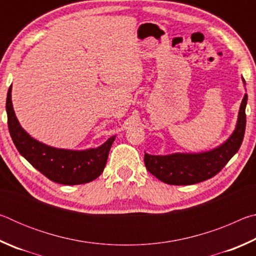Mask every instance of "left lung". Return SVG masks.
<instances>
[{"instance_id": "left-lung-1", "label": "left lung", "mask_w": 256, "mask_h": 256, "mask_svg": "<svg viewBox=\"0 0 256 256\" xmlns=\"http://www.w3.org/2000/svg\"><path fill=\"white\" fill-rule=\"evenodd\" d=\"M245 84V80L242 79ZM248 94L242 98L236 128L228 140L214 150L201 154H144V164L151 174L170 185H192L214 177L226 166L240 148L246 126L245 108Z\"/></svg>"}]
</instances>
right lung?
<instances>
[{"mask_svg": "<svg viewBox=\"0 0 256 256\" xmlns=\"http://www.w3.org/2000/svg\"><path fill=\"white\" fill-rule=\"evenodd\" d=\"M11 88L12 84L6 97L8 126L12 141L21 156L55 183L79 185L96 180L106 166L115 136L96 149L81 151L58 149L42 144L30 136L16 120L11 100Z\"/></svg>", "mask_w": 256, "mask_h": 256, "instance_id": "add662e5", "label": "right lung"}]
</instances>
